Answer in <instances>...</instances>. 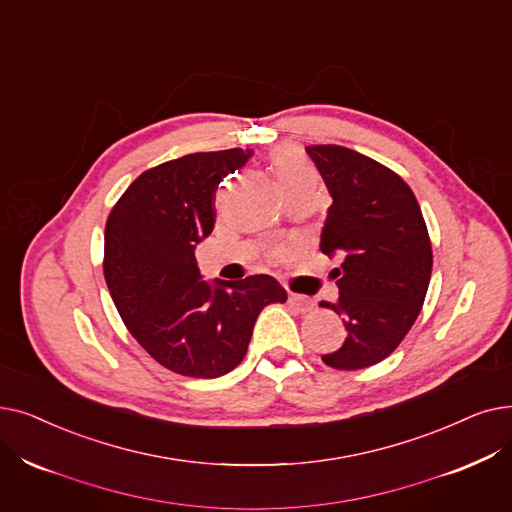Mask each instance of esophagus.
Returning a JSON list of instances; mask_svg holds the SVG:
<instances>
[{
  "label": "esophagus",
  "instance_id": "esophagus-1",
  "mask_svg": "<svg viewBox=\"0 0 512 512\" xmlns=\"http://www.w3.org/2000/svg\"><path fill=\"white\" fill-rule=\"evenodd\" d=\"M288 301H291V305H293L297 311H301V314H307V311L314 309V301H311V299L305 297V295L291 293V295H288Z\"/></svg>",
  "mask_w": 512,
  "mask_h": 512
}]
</instances>
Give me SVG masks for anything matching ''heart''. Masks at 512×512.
<instances>
[{"mask_svg":"<svg viewBox=\"0 0 512 512\" xmlns=\"http://www.w3.org/2000/svg\"><path fill=\"white\" fill-rule=\"evenodd\" d=\"M272 165L278 175V182L284 188V192H293L297 188L318 184V175L307 163L301 152L293 148H280L272 154Z\"/></svg>","mask_w":512,"mask_h":512,"instance_id":"1","label":"heart"}]
</instances>
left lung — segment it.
<instances>
[{
  "mask_svg": "<svg viewBox=\"0 0 512 512\" xmlns=\"http://www.w3.org/2000/svg\"><path fill=\"white\" fill-rule=\"evenodd\" d=\"M332 196L320 251L339 255L332 270L345 343L322 362L335 370L379 364L416 322L433 270L425 217L410 186L393 169L337 144L307 146Z\"/></svg>",
  "mask_w": 512,
  "mask_h": 512,
  "instance_id": "left-lung-1",
  "label": "left lung"
}]
</instances>
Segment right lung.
Returning a JSON list of instances; mask_svg holds the SVG:
<instances>
[{
	"instance_id": "right-lung-1",
	"label": "right lung",
	"mask_w": 512,
	"mask_h": 512,
	"mask_svg": "<svg viewBox=\"0 0 512 512\" xmlns=\"http://www.w3.org/2000/svg\"><path fill=\"white\" fill-rule=\"evenodd\" d=\"M242 148L194 152L140 173L110 209L104 278L127 330L167 370L217 379L234 370L259 311L284 303L272 276L211 288L194 247L213 232L215 192L249 161Z\"/></svg>"
}]
</instances>
